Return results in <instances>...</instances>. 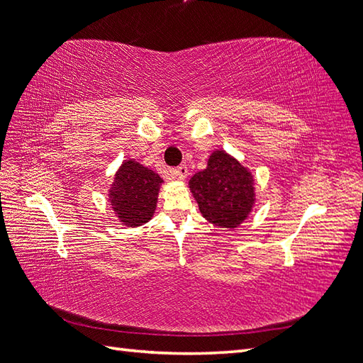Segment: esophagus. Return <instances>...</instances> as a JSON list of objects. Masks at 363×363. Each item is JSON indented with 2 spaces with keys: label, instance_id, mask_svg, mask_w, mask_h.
<instances>
[{
  "label": "esophagus",
  "instance_id": "esophagus-1",
  "mask_svg": "<svg viewBox=\"0 0 363 363\" xmlns=\"http://www.w3.org/2000/svg\"><path fill=\"white\" fill-rule=\"evenodd\" d=\"M171 175L177 180H184L186 177H188V167H186V164H180L177 169L171 171Z\"/></svg>",
  "mask_w": 363,
  "mask_h": 363
}]
</instances>
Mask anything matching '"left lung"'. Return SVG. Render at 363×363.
I'll return each instance as SVG.
<instances>
[{
  "instance_id": "1",
  "label": "left lung",
  "mask_w": 363,
  "mask_h": 363,
  "mask_svg": "<svg viewBox=\"0 0 363 363\" xmlns=\"http://www.w3.org/2000/svg\"><path fill=\"white\" fill-rule=\"evenodd\" d=\"M189 189L203 218L219 228H238L256 206L255 175L223 148L212 151L207 167L192 175Z\"/></svg>"
}]
</instances>
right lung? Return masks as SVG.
Segmentation results:
<instances>
[{"mask_svg": "<svg viewBox=\"0 0 363 363\" xmlns=\"http://www.w3.org/2000/svg\"><path fill=\"white\" fill-rule=\"evenodd\" d=\"M160 175L135 159H125L108 188V203L118 221L125 227L147 224L156 213Z\"/></svg>", "mask_w": 363, "mask_h": 363, "instance_id": "right-lung-1", "label": "right lung"}]
</instances>
